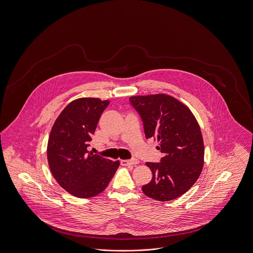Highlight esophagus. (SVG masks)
Listing matches in <instances>:
<instances>
[{
  "label": "esophagus",
  "mask_w": 253,
  "mask_h": 253,
  "mask_svg": "<svg viewBox=\"0 0 253 253\" xmlns=\"http://www.w3.org/2000/svg\"><path fill=\"white\" fill-rule=\"evenodd\" d=\"M140 162L138 159H130V160H122L121 164L124 166H134V165H138Z\"/></svg>",
  "instance_id": "34e87169"
}]
</instances>
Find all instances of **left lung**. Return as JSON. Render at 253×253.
Instances as JSON below:
<instances>
[{"instance_id": "8db88e82", "label": "left lung", "mask_w": 253, "mask_h": 253, "mask_svg": "<svg viewBox=\"0 0 253 253\" xmlns=\"http://www.w3.org/2000/svg\"><path fill=\"white\" fill-rule=\"evenodd\" d=\"M140 114L146 139L159 142L164 156L159 163L146 162L152 179L141 187L149 198L167 202L187 192L204 166V141L195 116L184 104L166 94L130 97Z\"/></svg>"}]
</instances>
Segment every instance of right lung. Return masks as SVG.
<instances>
[{"label":"right lung","instance_id":"add662e5","mask_svg":"<svg viewBox=\"0 0 253 253\" xmlns=\"http://www.w3.org/2000/svg\"><path fill=\"white\" fill-rule=\"evenodd\" d=\"M110 101L81 98L71 102L57 117L47 143L50 170L60 186L73 196L91 198L103 192L119 161L88 151L101 114Z\"/></svg>","mask_w":253,"mask_h":253}]
</instances>
